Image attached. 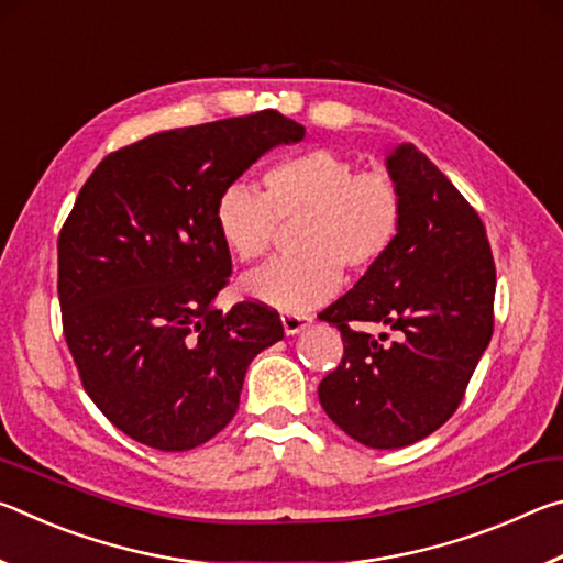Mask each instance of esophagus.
<instances>
[{"label": "esophagus", "mask_w": 563, "mask_h": 563, "mask_svg": "<svg viewBox=\"0 0 563 563\" xmlns=\"http://www.w3.org/2000/svg\"><path fill=\"white\" fill-rule=\"evenodd\" d=\"M280 320H283V330L288 332V335H298V332L312 325V318L302 316V312H283Z\"/></svg>", "instance_id": "1"}]
</instances>
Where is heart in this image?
I'll list each match as a JSON object with an SVG mask.
<instances>
[{
	"instance_id": "obj_1",
	"label": "heart",
	"mask_w": 563,
	"mask_h": 563,
	"mask_svg": "<svg viewBox=\"0 0 563 563\" xmlns=\"http://www.w3.org/2000/svg\"><path fill=\"white\" fill-rule=\"evenodd\" d=\"M216 228L233 258H263L278 225H295V258L271 261L247 273V298L283 312H305L338 292L345 268L373 271L393 251L402 225V194L385 170H360L355 161L318 148L275 161L263 174V194L243 180L216 201Z\"/></svg>"
}]
</instances>
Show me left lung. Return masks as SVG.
<instances>
[{
	"instance_id": "1",
	"label": "left lung",
	"mask_w": 563,
	"mask_h": 563,
	"mask_svg": "<svg viewBox=\"0 0 563 563\" xmlns=\"http://www.w3.org/2000/svg\"><path fill=\"white\" fill-rule=\"evenodd\" d=\"M387 170L402 194L393 251L320 312L345 347L320 405L373 450L415 444L454 415L492 340L497 290L487 231L452 180L412 144L393 148ZM369 321L398 340L356 330Z\"/></svg>"
}]
</instances>
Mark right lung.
<instances>
[{
  "instance_id": "right-lung-1",
  "label": "right lung",
  "mask_w": 563,
  "mask_h": 563,
  "mask_svg": "<svg viewBox=\"0 0 563 563\" xmlns=\"http://www.w3.org/2000/svg\"><path fill=\"white\" fill-rule=\"evenodd\" d=\"M305 129L278 111L161 131L113 151L59 233L64 338L81 385L123 434L186 452L231 422L245 369L283 340L263 302L218 310L231 253L216 201Z\"/></svg>"
}]
</instances>
